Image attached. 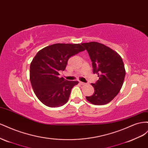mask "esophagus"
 <instances>
[{
  "mask_svg": "<svg viewBox=\"0 0 148 148\" xmlns=\"http://www.w3.org/2000/svg\"><path fill=\"white\" fill-rule=\"evenodd\" d=\"M80 84H81V85H82V86H84V85H86V83H84V82H79Z\"/></svg>",
  "mask_w": 148,
  "mask_h": 148,
  "instance_id": "obj_1",
  "label": "esophagus"
}]
</instances>
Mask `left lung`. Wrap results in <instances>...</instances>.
Wrapping results in <instances>:
<instances>
[{
    "label": "left lung",
    "instance_id": "left-lung-1",
    "mask_svg": "<svg viewBox=\"0 0 148 148\" xmlns=\"http://www.w3.org/2000/svg\"><path fill=\"white\" fill-rule=\"evenodd\" d=\"M82 45L89 54L93 73L99 77L95 84H91L95 90L94 94L86 97V99L96 105L107 104L115 97L123 86L126 73L123 60L119 53L98 42Z\"/></svg>",
    "mask_w": 148,
    "mask_h": 148
}]
</instances>
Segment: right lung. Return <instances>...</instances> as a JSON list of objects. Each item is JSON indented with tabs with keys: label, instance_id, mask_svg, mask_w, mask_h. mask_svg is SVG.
Instances as JSON below:
<instances>
[{
	"label": "right lung",
	"instance_id": "obj_1",
	"mask_svg": "<svg viewBox=\"0 0 148 148\" xmlns=\"http://www.w3.org/2000/svg\"><path fill=\"white\" fill-rule=\"evenodd\" d=\"M84 50L80 44L56 43L40 50L33 59L29 80L37 98L46 106L59 107L67 102L79 82L60 77L59 71H64L71 56Z\"/></svg>",
	"mask_w": 148,
	"mask_h": 148
}]
</instances>
